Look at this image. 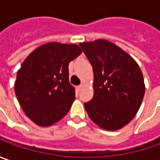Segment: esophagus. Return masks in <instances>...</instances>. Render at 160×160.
I'll return each instance as SVG.
<instances>
[{
  "mask_svg": "<svg viewBox=\"0 0 160 160\" xmlns=\"http://www.w3.org/2000/svg\"><path fill=\"white\" fill-rule=\"evenodd\" d=\"M82 88H83V84H80V85H78V86L77 87V89L78 92H79V91H81V90H82Z\"/></svg>",
  "mask_w": 160,
  "mask_h": 160,
  "instance_id": "34e87169",
  "label": "esophagus"
}]
</instances>
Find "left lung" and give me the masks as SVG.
<instances>
[{
	"label": "left lung",
	"mask_w": 160,
	"mask_h": 160,
	"mask_svg": "<svg viewBox=\"0 0 160 160\" xmlns=\"http://www.w3.org/2000/svg\"><path fill=\"white\" fill-rule=\"evenodd\" d=\"M92 67L94 93L84 102L90 118L105 130L115 131L137 113L145 92L142 73L135 60L106 40L79 43Z\"/></svg>",
	"instance_id": "obj_1"
}]
</instances>
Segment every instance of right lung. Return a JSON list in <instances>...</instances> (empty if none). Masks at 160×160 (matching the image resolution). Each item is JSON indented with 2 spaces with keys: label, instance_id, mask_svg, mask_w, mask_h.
<instances>
[{
  "label": "right lung",
  "instance_id": "add662e5",
  "mask_svg": "<svg viewBox=\"0 0 160 160\" xmlns=\"http://www.w3.org/2000/svg\"><path fill=\"white\" fill-rule=\"evenodd\" d=\"M82 50L76 44L49 42L35 49L18 71L17 99L36 125L49 126L68 112L75 89L68 80V64Z\"/></svg>",
  "mask_w": 160,
  "mask_h": 160
}]
</instances>
